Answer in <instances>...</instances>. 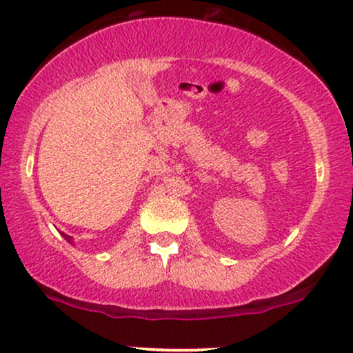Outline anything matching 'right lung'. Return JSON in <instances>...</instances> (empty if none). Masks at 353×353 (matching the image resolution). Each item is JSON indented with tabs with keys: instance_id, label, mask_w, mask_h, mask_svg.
I'll list each match as a JSON object with an SVG mask.
<instances>
[{
	"instance_id": "right-lung-1",
	"label": "right lung",
	"mask_w": 353,
	"mask_h": 353,
	"mask_svg": "<svg viewBox=\"0 0 353 353\" xmlns=\"http://www.w3.org/2000/svg\"><path fill=\"white\" fill-rule=\"evenodd\" d=\"M65 236V238H67L68 239V241H70V236H67V234H63Z\"/></svg>"
}]
</instances>
